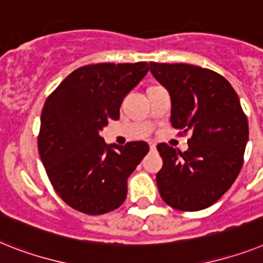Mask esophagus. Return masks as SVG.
<instances>
[{"label":"esophagus","instance_id":"esophagus-1","mask_svg":"<svg viewBox=\"0 0 263 263\" xmlns=\"http://www.w3.org/2000/svg\"><path fill=\"white\" fill-rule=\"evenodd\" d=\"M149 146H151V151H155V149H156L155 142H149Z\"/></svg>","mask_w":263,"mask_h":263}]
</instances>
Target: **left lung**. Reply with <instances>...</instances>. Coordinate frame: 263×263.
Here are the masks:
<instances>
[{"label":"left lung","instance_id":"1","mask_svg":"<svg viewBox=\"0 0 263 263\" xmlns=\"http://www.w3.org/2000/svg\"><path fill=\"white\" fill-rule=\"evenodd\" d=\"M168 90L175 129L191 133L184 153L158 144L162 168L156 176L162 200L181 211H199L218 201L243 165L249 123L227 79L191 64L149 63Z\"/></svg>","mask_w":263,"mask_h":263}]
</instances>
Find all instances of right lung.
<instances>
[{
	"instance_id": "1",
	"label": "right lung",
	"mask_w": 263,
	"mask_h": 263,
	"mask_svg": "<svg viewBox=\"0 0 263 263\" xmlns=\"http://www.w3.org/2000/svg\"><path fill=\"white\" fill-rule=\"evenodd\" d=\"M146 62L101 63L75 69L45 101L39 153L52 186L69 207L88 215L122 204L127 179L149 152L145 141L108 146L101 136L119 118L123 98L147 73Z\"/></svg>"
}]
</instances>
